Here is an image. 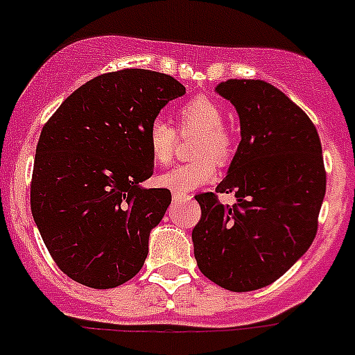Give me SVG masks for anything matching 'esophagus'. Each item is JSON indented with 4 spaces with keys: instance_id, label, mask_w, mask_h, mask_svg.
<instances>
[{
    "instance_id": "1",
    "label": "esophagus",
    "mask_w": 355,
    "mask_h": 355,
    "mask_svg": "<svg viewBox=\"0 0 355 355\" xmlns=\"http://www.w3.org/2000/svg\"><path fill=\"white\" fill-rule=\"evenodd\" d=\"M171 198H173V201H178V200H189L191 196H189V194H185V193H173V196H171Z\"/></svg>"
}]
</instances>
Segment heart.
Here are the masks:
<instances>
[{
	"mask_svg": "<svg viewBox=\"0 0 355 355\" xmlns=\"http://www.w3.org/2000/svg\"><path fill=\"white\" fill-rule=\"evenodd\" d=\"M178 131L193 129L198 137L191 155L194 161L178 164L173 170L159 175L155 184L173 193H189L207 185L217 177V164H227L234 152V140L224 128V112L208 96H196L182 105L177 112ZM175 147V131L166 121L154 119L147 129V150L152 162L166 166Z\"/></svg>",
	"mask_w": 355,
	"mask_h": 355,
	"instance_id": "b5f03b06",
	"label": "heart"
}]
</instances>
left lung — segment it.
<instances>
[{
	"mask_svg": "<svg viewBox=\"0 0 355 355\" xmlns=\"http://www.w3.org/2000/svg\"><path fill=\"white\" fill-rule=\"evenodd\" d=\"M215 92L240 117L241 141L215 189L236 203L198 194L194 257L211 282L247 293L273 284L312 245L326 194L322 145L308 115L268 82L227 80Z\"/></svg>",
	"mask_w": 355,
	"mask_h": 355,
	"instance_id": "obj_1",
	"label": "left lung"
}]
</instances>
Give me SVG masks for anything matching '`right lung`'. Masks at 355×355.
Here are the masks:
<instances>
[{
  "label": "right lung",
  "instance_id": "add662e5",
  "mask_svg": "<svg viewBox=\"0 0 355 355\" xmlns=\"http://www.w3.org/2000/svg\"><path fill=\"white\" fill-rule=\"evenodd\" d=\"M184 94L164 73H105L69 94L43 125L33 218L52 259L75 282L112 289L144 266L150 231L171 203L168 189L141 187L154 171L147 129Z\"/></svg>",
  "mask_w": 355,
  "mask_h": 355
}]
</instances>
